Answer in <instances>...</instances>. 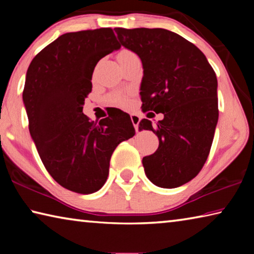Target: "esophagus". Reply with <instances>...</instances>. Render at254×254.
<instances>
[{"label":"esophagus","instance_id":"1","mask_svg":"<svg viewBox=\"0 0 254 254\" xmlns=\"http://www.w3.org/2000/svg\"><path fill=\"white\" fill-rule=\"evenodd\" d=\"M131 121H132V123H133V126H134L135 130H136V131L139 130V123H140V118H139V115H136V114H131Z\"/></svg>","mask_w":254,"mask_h":254}]
</instances>
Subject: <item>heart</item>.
Listing matches in <instances>:
<instances>
[{"label": "heart", "mask_w": 254, "mask_h": 254, "mask_svg": "<svg viewBox=\"0 0 254 254\" xmlns=\"http://www.w3.org/2000/svg\"><path fill=\"white\" fill-rule=\"evenodd\" d=\"M132 56H135V54L132 53L131 50L124 49V50L120 51V53H119L118 59L122 60V59H126V58H128V57H132ZM122 98H123V96L121 95V94H117V95H113L111 97V101L112 102H120V101H122Z\"/></svg>", "instance_id": "obj_1"}]
</instances>
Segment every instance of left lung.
Returning a JSON list of instances; mask_svg holds the SVG:
<instances>
[{
	"instance_id": "obj_1",
	"label": "left lung",
	"mask_w": 254,
	"mask_h": 254,
	"mask_svg": "<svg viewBox=\"0 0 254 254\" xmlns=\"http://www.w3.org/2000/svg\"><path fill=\"white\" fill-rule=\"evenodd\" d=\"M114 30L142 62V112L163 114L156 127L148 119L140 122V130L159 139L157 151L142 159L145 175L159 187L182 186L198 175L212 147L218 120L215 71L194 44L169 30Z\"/></svg>"
}]
</instances>
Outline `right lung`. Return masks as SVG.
<instances>
[{
  "mask_svg": "<svg viewBox=\"0 0 254 254\" xmlns=\"http://www.w3.org/2000/svg\"><path fill=\"white\" fill-rule=\"evenodd\" d=\"M120 47L111 28L68 32L45 47L27 71L22 97L38 153L51 177L78 194L100 190L112 153L135 133L130 115L119 109L95 122L83 113L94 68Z\"/></svg>",
  "mask_w": 254,
  "mask_h": 254,
  "instance_id": "right-lung-1",
  "label": "right lung"
}]
</instances>
